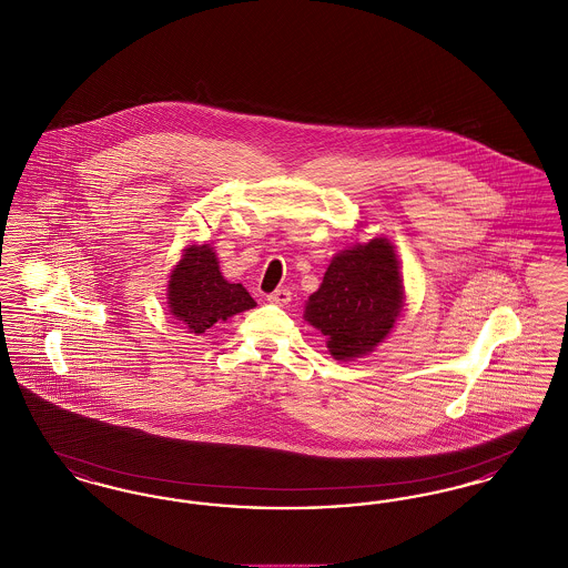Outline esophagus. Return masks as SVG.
<instances>
[{
  "label": "esophagus",
  "mask_w": 568,
  "mask_h": 568,
  "mask_svg": "<svg viewBox=\"0 0 568 568\" xmlns=\"http://www.w3.org/2000/svg\"><path fill=\"white\" fill-rule=\"evenodd\" d=\"M290 300H292V292L290 290H274L272 294H268V302L272 304H278V306H285V304H290Z\"/></svg>",
  "instance_id": "34e87169"
}]
</instances>
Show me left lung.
I'll return each instance as SVG.
<instances>
[{
    "label": "left lung",
    "mask_w": 568,
    "mask_h": 568,
    "mask_svg": "<svg viewBox=\"0 0 568 568\" xmlns=\"http://www.w3.org/2000/svg\"><path fill=\"white\" fill-rule=\"evenodd\" d=\"M400 308L403 278L394 244L375 239L332 260L304 317L327 336V349L336 359H352L377 347Z\"/></svg>",
    "instance_id": "obj_1"
}]
</instances>
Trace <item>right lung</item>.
<instances>
[{
  "label": "right lung",
  "mask_w": 568,
  "mask_h": 568,
  "mask_svg": "<svg viewBox=\"0 0 568 568\" xmlns=\"http://www.w3.org/2000/svg\"><path fill=\"white\" fill-rule=\"evenodd\" d=\"M170 313L190 327L193 334H204L216 322L255 306L241 283H227L219 272V262L209 244L185 248L168 287Z\"/></svg>",
  "instance_id": "add662e5"
}]
</instances>
